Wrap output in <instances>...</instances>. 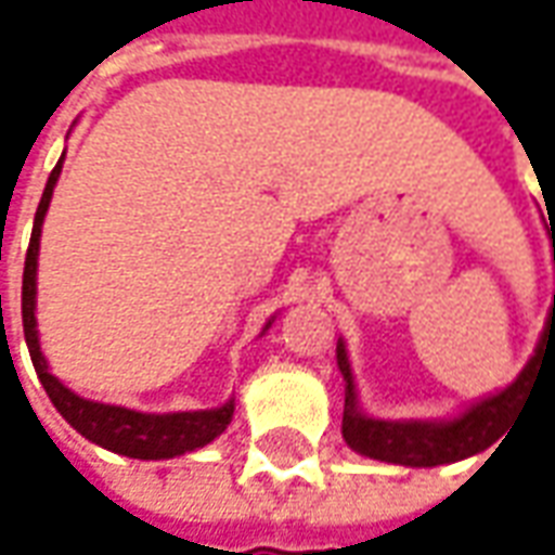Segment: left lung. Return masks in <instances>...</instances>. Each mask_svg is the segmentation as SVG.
Wrapping results in <instances>:
<instances>
[{
  "label": "left lung",
  "mask_w": 555,
  "mask_h": 555,
  "mask_svg": "<svg viewBox=\"0 0 555 555\" xmlns=\"http://www.w3.org/2000/svg\"><path fill=\"white\" fill-rule=\"evenodd\" d=\"M546 201V198H544ZM550 217V210H546ZM550 241H553V259H555V229L550 222ZM555 354V296L550 318H546L544 336L538 341V351L526 363V370L519 378L498 390L492 397L479 400L470 409H464L461 415L449 418V422H385V418H370L357 406L354 375H351V363H348V351L345 341L338 338L336 360L341 378H345V415H341V437L345 442L375 461H388V464H403V467H437V464H452V461L470 459L486 452L492 442H498L511 422L522 412V403L534 388V375L538 366L550 363Z\"/></svg>",
  "instance_id": "1"
}]
</instances>
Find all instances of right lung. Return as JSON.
<instances>
[{"label": "right lung", "mask_w": 555, "mask_h": 555, "mask_svg": "<svg viewBox=\"0 0 555 555\" xmlns=\"http://www.w3.org/2000/svg\"><path fill=\"white\" fill-rule=\"evenodd\" d=\"M63 158L51 170L48 185H44L36 222H33V237H29V250L24 262V293H21V311H24V336L36 375L48 390L51 403L57 406L63 418L76 427L85 440L96 442L109 452L128 455V459L158 461L173 459L182 452H195L210 440H217L219 434L229 427L234 415V400L222 403L219 409H198V412H167V415H149L137 409L109 406V403H94L78 397L76 390L61 385L54 375L48 373V360L39 348V330H36V269H39V237H42V219L48 214V204L54 195V185L61 177ZM271 323V321H269ZM266 323V330H269ZM262 330V333H266Z\"/></svg>", "instance_id": "right-lung-1"}]
</instances>
